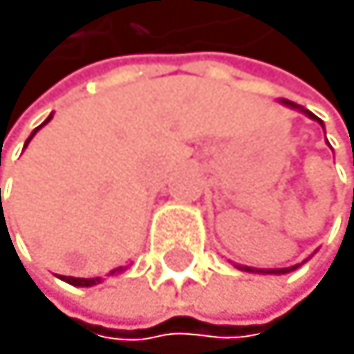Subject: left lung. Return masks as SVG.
Wrapping results in <instances>:
<instances>
[{
	"label": "left lung",
	"instance_id": "1",
	"mask_svg": "<svg viewBox=\"0 0 354 354\" xmlns=\"http://www.w3.org/2000/svg\"><path fill=\"white\" fill-rule=\"evenodd\" d=\"M283 104H288V106H292V109H299L301 113H306L308 118H313V120H317V122H322L320 118H315L310 111H306V109H301V106H297V104H292V102H283ZM299 264H295V266H288V269H259V274H290V271H295ZM243 271H255V269H248V266H243Z\"/></svg>",
	"mask_w": 354,
	"mask_h": 354
}]
</instances>
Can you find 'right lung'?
<instances>
[{
    "instance_id": "add662e5",
    "label": "right lung",
    "mask_w": 354,
    "mask_h": 354,
    "mask_svg": "<svg viewBox=\"0 0 354 354\" xmlns=\"http://www.w3.org/2000/svg\"><path fill=\"white\" fill-rule=\"evenodd\" d=\"M50 118H53V115H50ZM50 118H48V120H50ZM48 120H46V122H48ZM46 122H44V124H46ZM44 124H41V127H44ZM41 127L34 129V131H32V136L37 134V131H39ZM32 136H30V139H27V143L32 141ZM0 192H1V189H0ZM115 271H122V266H120V269H115ZM115 271H111V274H115ZM62 281H66L69 285H76V288H90V285L102 283V278H73V276H62Z\"/></svg>"
}]
</instances>
